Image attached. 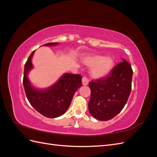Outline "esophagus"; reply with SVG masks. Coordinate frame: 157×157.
Listing matches in <instances>:
<instances>
[{"mask_svg": "<svg viewBox=\"0 0 157 157\" xmlns=\"http://www.w3.org/2000/svg\"><path fill=\"white\" fill-rule=\"evenodd\" d=\"M82 84L84 85V86H86V85H87V84H88L89 80H88V79L86 77H84L82 78Z\"/></svg>", "mask_w": 157, "mask_h": 157, "instance_id": "1", "label": "esophagus"}]
</instances>
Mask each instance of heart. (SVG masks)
<instances>
[{"mask_svg": "<svg viewBox=\"0 0 157 157\" xmlns=\"http://www.w3.org/2000/svg\"><path fill=\"white\" fill-rule=\"evenodd\" d=\"M84 63L91 67L90 73L93 77L99 78L105 77L115 65V61L111 56L103 57L102 56H90L83 59Z\"/></svg>", "mask_w": 157, "mask_h": 157, "instance_id": "1", "label": "heart"}]
</instances>
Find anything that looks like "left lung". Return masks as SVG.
Instances as JSON below:
<instances>
[{
  "label": "left lung",
  "instance_id": "1",
  "mask_svg": "<svg viewBox=\"0 0 157 157\" xmlns=\"http://www.w3.org/2000/svg\"><path fill=\"white\" fill-rule=\"evenodd\" d=\"M117 64L105 77L89 83L91 96L88 109L99 121H109L119 113L128 101L132 90L133 71L125 59Z\"/></svg>",
  "mask_w": 157,
  "mask_h": 157
}]
</instances>
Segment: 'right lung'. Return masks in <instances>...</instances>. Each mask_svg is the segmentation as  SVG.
<instances>
[{
    "mask_svg": "<svg viewBox=\"0 0 157 157\" xmlns=\"http://www.w3.org/2000/svg\"><path fill=\"white\" fill-rule=\"evenodd\" d=\"M58 42H50L42 46H56ZM33 51L25 64L23 86L28 101L36 111L48 118L60 117L70 106L77 89L82 86V77L78 74L65 73L52 86L46 89H37L31 84L28 74L33 69Z\"/></svg>",
    "mask_w": 157,
    "mask_h": 157,
    "instance_id": "right-lung-1",
    "label": "right lung"
}]
</instances>
